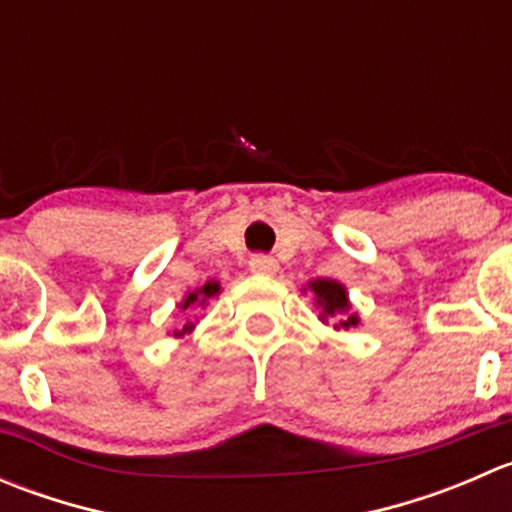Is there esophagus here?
Here are the masks:
<instances>
[{
  "label": "esophagus",
  "instance_id": "1",
  "mask_svg": "<svg viewBox=\"0 0 512 512\" xmlns=\"http://www.w3.org/2000/svg\"><path fill=\"white\" fill-rule=\"evenodd\" d=\"M277 260L270 255H252L250 257V270L255 272V275H275L277 272Z\"/></svg>",
  "mask_w": 512,
  "mask_h": 512
}]
</instances>
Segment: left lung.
I'll return each instance as SVG.
<instances>
[{"mask_svg":"<svg viewBox=\"0 0 512 512\" xmlns=\"http://www.w3.org/2000/svg\"><path fill=\"white\" fill-rule=\"evenodd\" d=\"M309 289L314 292V302L322 307V322L337 319V324H334L337 329H349L359 324V317H356V314H349L352 304H349L344 285H339V282L334 280H314L309 282Z\"/></svg>","mask_w":512,"mask_h":512,"instance_id":"8db88e82","label":"left lung"}]
</instances>
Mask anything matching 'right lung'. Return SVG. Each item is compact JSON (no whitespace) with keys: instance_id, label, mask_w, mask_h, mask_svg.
<instances>
[{"instance_id":"right-lung-1","label":"right lung","mask_w":512,"mask_h":512,"mask_svg":"<svg viewBox=\"0 0 512 512\" xmlns=\"http://www.w3.org/2000/svg\"><path fill=\"white\" fill-rule=\"evenodd\" d=\"M218 292H220L218 282H205L203 287H198V289H195V292H190L188 297L183 299V304H180V307H183V309H188V307H203V304L208 302L210 297H215V294H218ZM190 329H193V322L185 324V327L180 329V332H173V337H183V334H188Z\"/></svg>"}]
</instances>
